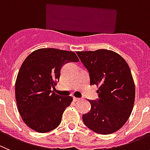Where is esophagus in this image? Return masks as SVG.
Wrapping results in <instances>:
<instances>
[{"label": "esophagus", "instance_id": "obj_1", "mask_svg": "<svg viewBox=\"0 0 150 150\" xmlns=\"http://www.w3.org/2000/svg\"><path fill=\"white\" fill-rule=\"evenodd\" d=\"M73 99H74V101H75V102H76V101H78V100H80V98H77V97H74Z\"/></svg>", "mask_w": 150, "mask_h": 150}]
</instances>
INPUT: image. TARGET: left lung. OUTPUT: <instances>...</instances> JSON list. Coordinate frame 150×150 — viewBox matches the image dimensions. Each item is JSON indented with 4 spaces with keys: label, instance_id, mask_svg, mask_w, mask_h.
Masks as SVG:
<instances>
[{
    "label": "left lung",
    "instance_id": "1",
    "mask_svg": "<svg viewBox=\"0 0 150 150\" xmlns=\"http://www.w3.org/2000/svg\"><path fill=\"white\" fill-rule=\"evenodd\" d=\"M88 70L90 85L98 87L97 101L82 116L83 123L100 134H110L122 128L131 115L135 86L128 63L119 54L106 49L78 52Z\"/></svg>",
    "mask_w": 150,
    "mask_h": 150
}]
</instances>
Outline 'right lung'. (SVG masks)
Segmentation results:
<instances>
[{
  "label": "right lung",
  "mask_w": 150,
  "mask_h": 150,
  "mask_svg": "<svg viewBox=\"0 0 150 150\" xmlns=\"http://www.w3.org/2000/svg\"><path fill=\"white\" fill-rule=\"evenodd\" d=\"M78 60L75 52L56 48H40L24 60L15 92L18 112L28 127L46 133L60 125L63 112L73 98L57 95L52 88L60 79L63 64Z\"/></svg>",
  "instance_id": "add662e5"
}]
</instances>
